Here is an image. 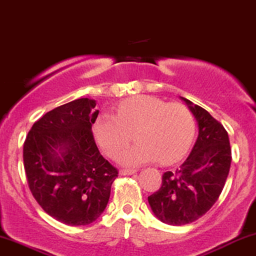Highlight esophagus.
I'll return each mask as SVG.
<instances>
[{
  "instance_id": "obj_1",
  "label": "esophagus",
  "mask_w": 256,
  "mask_h": 256,
  "mask_svg": "<svg viewBox=\"0 0 256 256\" xmlns=\"http://www.w3.org/2000/svg\"><path fill=\"white\" fill-rule=\"evenodd\" d=\"M136 169H122V170H120V174L122 175H132V174H134L136 173Z\"/></svg>"
}]
</instances>
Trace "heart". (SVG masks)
Instances as JSON below:
<instances>
[{
  "instance_id": "heart-1",
  "label": "heart",
  "mask_w": 256,
  "mask_h": 256,
  "mask_svg": "<svg viewBox=\"0 0 256 256\" xmlns=\"http://www.w3.org/2000/svg\"><path fill=\"white\" fill-rule=\"evenodd\" d=\"M93 130L98 144L112 158H118L135 132L138 142L120 155L122 164L136 167L156 160L167 164L188 149L194 134V118L182 104L140 95L122 101L116 116L101 114Z\"/></svg>"
}]
</instances>
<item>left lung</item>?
Returning a JSON list of instances; mask_svg holds the SVG:
<instances>
[{
	"label": "left lung",
	"instance_id": "left-lung-1",
	"mask_svg": "<svg viewBox=\"0 0 256 256\" xmlns=\"http://www.w3.org/2000/svg\"><path fill=\"white\" fill-rule=\"evenodd\" d=\"M198 124V138L180 167L166 172L162 186L148 196L156 217L169 226L192 223L217 202L232 164L229 136L220 122L202 107L181 98Z\"/></svg>",
	"mask_w": 256,
	"mask_h": 256
}]
</instances>
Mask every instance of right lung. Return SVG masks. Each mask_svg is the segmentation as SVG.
I'll use <instances>...</instances> for the list:
<instances>
[{
  "instance_id": "right-lung-1",
  "label": "right lung",
  "mask_w": 256,
  "mask_h": 256,
  "mask_svg": "<svg viewBox=\"0 0 256 256\" xmlns=\"http://www.w3.org/2000/svg\"><path fill=\"white\" fill-rule=\"evenodd\" d=\"M95 100L82 98L50 110L33 124L24 144L30 192L46 214L66 226L96 220L118 176L95 143Z\"/></svg>"
}]
</instances>
